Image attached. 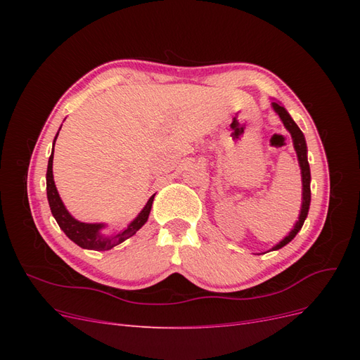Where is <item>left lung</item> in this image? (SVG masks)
I'll return each mask as SVG.
<instances>
[{"instance_id":"8db88e82","label":"left lung","mask_w":360,"mask_h":360,"mask_svg":"<svg viewBox=\"0 0 360 360\" xmlns=\"http://www.w3.org/2000/svg\"><path fill=\"white\" fill-rule=\"evenodd\" d=\"M271 108H274V111L279 115L281 122L284 123L285 129L290 132L294 150H296L299 167H300V174H302V207H300L299 219L291 228V231L284 238H282L279 243H276L274 248L269 249L267 252H270V250H278L281 248H284L285 245H288L292 240L294 237H296V234L302 230L304 219H307L308 212H309V204H311V169H309V163H308L307 139H304V135L302 134V130L299 129V126L296 123H294V120L291 118V115L288 114V111L285 110L284 106H282L279 102L274 101V102H271ZM263 254H266V252H263Z\"/></svg>"}]
</instances>
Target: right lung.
Instances as JSON below:
<instances>
[{
    "label": "right lung",
    "mask_w": 360,
    "mask_h": 360,
    "mask_svg": "<svg viewBox=\"0 0 360 360\" xmlns=\"http://www.w3.org/2000/svg\"><path fill=\"white\" fill-rule=\"evenodd\" d=\"M61 129V127H60ZM60 132V130H58ZM58 134L53 138V146H56ZM52 162H53V148L48 162V171H46V195H48V202L51 207L52 216L56 217L58 226L64 231L73 243L81 246L82 249H91V250H110L114 246L123 243L127 240L129 237L136 234V231L143 226L151 210V204H153L155 195L150 197L144 209L138 213L135 219L127 224V226L122 231H115L112 234H105L103 230L106 228V224H86L81 222L69 213L66 205L61 201L60 193L57 191L56 181H53V174H52Z\"/></svg>",
    "instance_id": "add662e5"
}]
</instances>
